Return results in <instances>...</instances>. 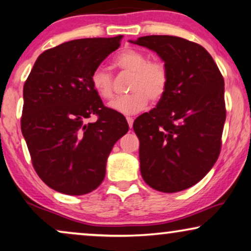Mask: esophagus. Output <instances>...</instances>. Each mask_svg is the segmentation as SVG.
<instances>
[{"mask_svg":"<svg viewBox=\"0 0 251 251\" xmlns=\"http://www.w3.org/2000/svg\"><path fill=\"white\" fill-rule=\"evenodd\" d=\"M126 120H127V123H128V126H129V128H132V126H133V123H134V119H133V117H126Z\"/></svg>","mask_w":251,"mask_h":251,"instance_id":"34e87169","label":"esophagus"}]
</instances>
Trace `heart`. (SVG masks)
<instances>
[{"label":"heart","instance_id":"heart-1","mask_svg":"<svg viewBox=\"0 0 251 251\" xmlns=\"http://www.w3.org/2000/svg\"><path fill=\"white\" fill-rule=\"evenodd\" d=\"M115 65L122 71L132 73L127 95L120 96L109 106L124 115H134L142 111L151 102H158L169 87V71L159 61H149L145 52L136 49H126L115 58ZM91 86L103 100L113 98V76L105 66L99 65L91 75Z\"/></svg>","mask_w":251,"mask_h":251}]
</instances>
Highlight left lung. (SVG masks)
<instances>
[{
	"label": "left lung",
	"mask_w": 251,
	"mask_h": 251,
	"mask_svg": "<svg viewBox=\"0 0 251 251\" xmlns=\"http://www.w3.org/2000/svg\"><path fill=\"white\" fill-rule=\"evenodd\" d=\"M129 42L155 51L169 71L165 95L133 124L141 176L158 192L187 189L218 159L226 119L224 78L211 55L195 42L172 35Z\"/></svg>",
	"instance_id": "obj_1"
}]
</instances>
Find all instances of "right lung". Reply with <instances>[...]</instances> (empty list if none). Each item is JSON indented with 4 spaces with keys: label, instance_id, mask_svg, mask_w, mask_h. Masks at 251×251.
Instances as JSON below:
<instances>
[{
    "label": "right lung",
    "instance_id": "add662e5",
    "mask_svg": "<svg viewBox=\"0 0 251 251\" xmlns=\"http://www.w3.org/2000/svg\"><path fill=\"white\" fill-rule=\"evenodd\" d=\"M122 39H79L46 50L25 81L22 133L38 176L59 193L98 188L113 145L128 131L125 117L103 105L91 86L93 70ZM92 114L98 120L86 123Z\"/></svg>",
    "mask_w": 251,
    "mask_h": 251
}]
</instances>
